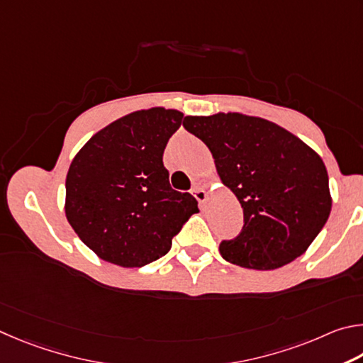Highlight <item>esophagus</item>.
Returning <instances> with one entry per match:
<instances>
[{
    "instance_id": "34e87169",
    "label": "esophagus",
    "mask_w": 363,
    "mask_h": 363,
    "mask_svg": "<svg viewBox=\"0 0 363 363\" xmlns=\"http://www.w3.org/2000/svg\"><path fill=\"white\" fill-rule=\"evenodd\" d=\"M193 196L196 199H198V202L201 206H204L206 204V201H207V193L204 191V189H202L201 186H194L193 188Z\"/></svg>"
}]
</instances>
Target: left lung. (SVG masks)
I'll return each mask as SVG.
<instances>
[{"label": "left lung", "mask_w": 363, "mask_h": 363, "mask_svg": "<svg viewBox=\"0 0 363 363\" xmlns=\"http://www.w3.org/2000/svg\"><path fill=\"white\" fill-rule=\"evenodd\" d=\"M183 127L208 146L221 182L242 206V231L220 244L221 257L269 271L303 255L332 211L322 157L263 118L217 113L186 116Z\"/></svg>", "instance_id": "obj_1"}]
</instances>
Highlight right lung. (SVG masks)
<instances>
[{
  "label": "right lung",
  "mask_w": 363,
  "mask_h": 363,
  "mask_svg": "<svg viewBox=\"0 0 363 363\" xmlns=\"http://www.w3.org/2000/svg\"><path fill=\"white\" fill-rule=\"evenodd\" d=\"M183 113L156 106L133 111L99 130L67 174L65 215L95 255L140 268L170 250L198 201L169 183L162 155Z\"/></svg>",
  "instance_id": "add662e5"
}]
</instances>
